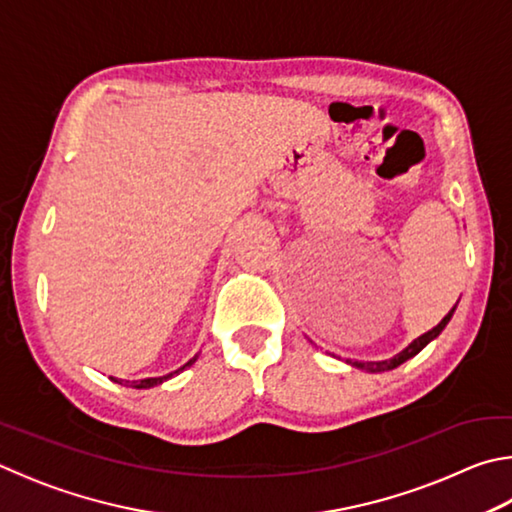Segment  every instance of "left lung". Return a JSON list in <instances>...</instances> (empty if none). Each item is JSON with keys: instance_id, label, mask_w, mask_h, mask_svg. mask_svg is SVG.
I'll list each match as a JSON object with an SVG mask.
<instances>
[{"instance_id": "8db88e82", "label": "left lung", "mask_w": 512, "mask_h": 512, "mask_svg": "<svg viewBox=\"0 0 512 512\" xmlns=\"http://www.w3.org/2000/svg\"><path fill=\"white\" fill-rule=\"evenodd\" d=\"M454 311H457V304L452 306V309L448 311V315H445V318L436 324L434 329H430L427 333H423V336H418L416 340H412L410 345H407L403 351H398L396 356H392L389 360H347V365H351V367H356V369H365V371H369V374H380V371H389V369H396L398 365H403L405 360H410V358H414L418 351H423L427 345H430V342L434 340V338H439V333L448 327V322L452 320V315H454Z\"/></svg>"}]
</instances>
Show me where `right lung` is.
<instances>
[{
  "instance_id": "1",
  "label": "right lung",
  "mask_w": 512,
  "mask_h": 512,
  "mask_svg": "<svg viewBox=\"0 0 512 512\" xmlns=\"http://www.w3.org/2000/svg\"><path fill=\"white\" fill-rule=\"evenodd\" d=\"M197 358H199V353L194 358H190L188 362H185L183 367H179L176 371H172V374H165V376H159V378H143V380H120V378H114V376H109L111 380H114V383H118V385H123V383H127L129 387H134V389H150V387H156V385H161V383H165V380H170L172 376H176V374H181L183 369H188V367H192L194 362H197Z\"/></svg>"
}]
</instances>
